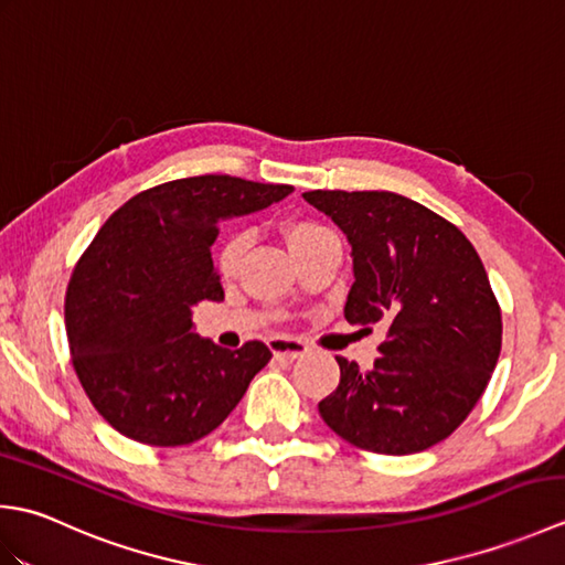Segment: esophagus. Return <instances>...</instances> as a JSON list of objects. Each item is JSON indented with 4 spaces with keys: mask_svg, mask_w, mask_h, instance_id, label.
I'll list each match as a JSON object with an SVG mask.
<instances>
[{
    "mask_svg": "<svg viewBox=\"0 0 565 565\" xmlns=\"http://www.w3.org/2000/svg\"><path fill=\"white\" fill-rule=\"evenodd\" d=\"M269 347H271L274 356L291 359V362H294V359H298V356L308 354V344L301 342V340H296V338H271Z\"/></svg>",
    "mask_w": 565,
    "mask_h": 565,
    "instance_id": "esophagus-1",
    "label": "esophagus"
}]
</instances>
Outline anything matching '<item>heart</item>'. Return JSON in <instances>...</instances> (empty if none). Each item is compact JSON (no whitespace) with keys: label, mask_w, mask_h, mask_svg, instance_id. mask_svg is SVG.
I'll list each match as a JSON object with an SVG mask.
<instances>
[{"label":"heart","mask_w":565,"mask_h":565,"mask_svg":"<svg viewBox=\"0 0 565 565\" xmlns=\"http://www.w3.org/2000/svg\"><path fill=\"white\" fill-rule=\"evenodd\" d=\"M326 227L318 225V223H308V221H298V223H291L289 227H286V243H289L291 252L298 249L301 245H306L308 239H313L316 235H320ZM249 245V235L247 233H237L233 237H227L225 243L221 245L218 249V257H215V267H218V271L223 276L233 274L237 269L239 264V257H243V252L247 249Z\"/></svg>","instance_id":"1"}]
</instances>
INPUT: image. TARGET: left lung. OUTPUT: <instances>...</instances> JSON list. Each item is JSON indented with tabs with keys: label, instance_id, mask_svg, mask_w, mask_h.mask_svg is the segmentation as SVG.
I'll list each match as a JSON object with an SVG mask.
<instances>
[{
	"label": "left lung",
	"instance_id": "obj_1",
	"mask_svg": "<svg viewBox=\"0 0 565 565\" xmlns=\"http://www.w3.org/2000/svg\"><path fill=\"white\" fill-rule=\"evenodd\" d=\"M352 245L350 326L386 332L371 369L338 356L340 386L318 403L326 425L359 449L415 454L459 427L500 356L502 316L468 237L393 191H306Z\"/></svg>",
	"mask_w": 565,
	"mask_h": 565
}]
</instances>
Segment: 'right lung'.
I'll use <instances>...</instances> for the list:
<instances>
[{"instance_id": "obj_1", "label": "right lung", "mask_w": 565, "mask_h": 565, "mask_svg": "<svg viewBox=\"0 0 565 565\" xmlns=\"http://www.w3.org/2000/svg\"><path fill=\"white\" fill-rule=\"evenodd\" d=\"M289 184L203 174L140 191L82 252L65 294L75 374L124 437L182 447L218 427L269 364L259 340H201L191 308L223 301L211 245L218 223L289 196Z\"/></svg>"}]
</instances>
